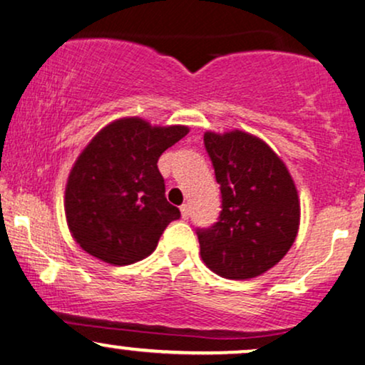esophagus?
<instances>
[{"instance_id": "1", "label": "esophagus", "mask_w": 365, "mask_h": 365, "mask_svg": "<svg viewBox=\"0 0 365 365\" xmlns=\"http://www.w3.org/2000/svg\"><path fill=\"white\" fill-rule=\"evenodd\" d=\"M181 215H182L184 220H187V218H190V215H191V208H190V205H187V203L181 205Z\"/></svg>"}]
</instances>
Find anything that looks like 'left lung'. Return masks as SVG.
Returning <instances> with one entry per match:
<instances>
[{"mask_svg":"<svg viewBox=\"0 0 365 365\" xmlns=\"http://www.w3.org/2000/svg\"><path fill=\"white\" fill-rule=\"evenodd\" d=\"M220 184L222 212L208 229H198L201 259L230 280L255 278L273 268L297 237L301 205L284 162L244 131L203 136Z\"/></svg>","mask_w":365,"mask_h":365,"instance_id":"1","label":"left lung"}]
</instances>
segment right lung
<instances>
[{
    "instance_id": "right-lung-1",
    "label": "right lung",
    "mask_w": 365,
    "mask_h": 365,
    "mask_svg": "<svg viewBox=\"0 0 365 365\" xmlns=\"http://www.w3.org/2000/svg\"><path fill=\"white\" fill-rule=\"evenodd\" d=\"M190 133L123 118L93 136L73 165L64 192L70 232L97 259L124 267L155 251L165 227L181 217L165 198L158 157Z\"/></svg>"
}]
</instances>
